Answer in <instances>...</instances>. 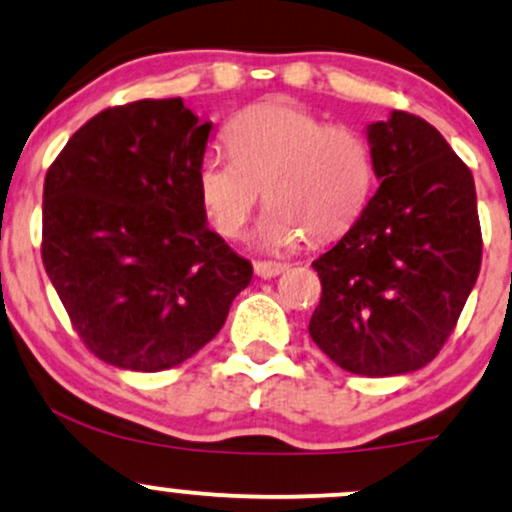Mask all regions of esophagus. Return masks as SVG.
Masks as SVG:
<instances>
[{"instance_id": "esophagus-1", "label": "esophagus", "mask_w": 512, "mask_h": 512, "mask_svg": "<svg viewBox=\"0 0 512 512\" xmlns=\"http://www.w3.org/2000/svg\"><path fill=\"white\" fill-rule=\"evenodd\" d=\"M289 269V264H281V262H255V274L260 279H274V276L284 274Z\"/></svg>"}]
</instances>
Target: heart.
Listing matches in <instances>:
<instances>
[{
	"instance_id": "b5f03b06",
	"label": "heart",
	"mask_w": 512,
	"mask_h": 512,
	"mask_svg": "<svg viewBox=\"0 0 512 512\" xmlns=\"http://www.w3.org/2000/svg\"><path fill=\"white\" fill-rule=\"evenodd\" d=\"M223 137L228 156L211 149L197 168L199 202L223 238L243 236L262 187L269 207L255 238L264 250L342 236L366 209L375 163L356 129L325 125L296 103L264 101L233 117Z\"/></svg>"
}]
</instances>
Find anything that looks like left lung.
Here are the masks:
<instances>
[{
    "label": "left lung",
    "instance_id": "left-lung-1",
    "mask_svg": "<svg viewBox=\"0 0 512 512\" xmlns=\"http://www.w3.org/2000/svg\"><path fill=\"white\" fill-rule=\"evenodd\" d=\"M378 192L313 262V342L368 378L424 368L455 330L481 267L472 170L421 117L392 110L366 129Z\"/></svg>",
    "mask_w": 512,
    "mask_h": 512
}]
</instances>
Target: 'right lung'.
<instances>
[{"label": "right lung", "instance_id": "add662e5", "mask_svg": "<svg viewBox=\"0 0 512 512\" xmlns=\"http://www.w3.org/2000/svg\"><path fill=\"white\" fill-rule=\"evenodd\" d=\"M211 122L182 98L86 122L43 187V264L101 361L156 373L219 334L252 264L207 226L197 168Z\"/></svg>", "mask_w": 512, "mask_h": 512}]
</instances>
